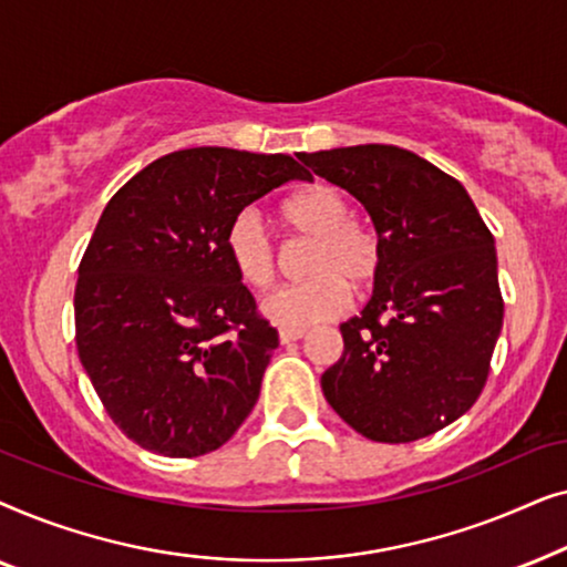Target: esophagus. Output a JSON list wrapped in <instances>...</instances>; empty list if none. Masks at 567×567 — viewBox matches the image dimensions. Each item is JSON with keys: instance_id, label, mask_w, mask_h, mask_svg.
<instances>
[{"instance_id": "1", "label": "esophagus", "mask_w": 567, "mask_h": 567, "mask_svg": "<svg viewBox=\"0 0 567 567\" xmlns=\"http://www.w3.org/2000/svg\"><path fill=\"white\" fill-rule=\"evenodd\" d=\"M305 332L307 330H301V328H281L278 330V340H281V343H293V340L305 338Z\"/></svg>"}]
</instances>
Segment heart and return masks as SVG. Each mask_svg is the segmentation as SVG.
<instances>
[{
  "instance_id": "obj_1",
  "label": "heart",
  "mask_w": 567,
  "mask_h": 567,
  "mask_svg": "<svg viewBox=\"0 0 567 567\" xmlns=\"http://www.w3.org/2000/svg\"><path fill=\"white\" fill-rule=\"evenodd\" d=\"M284 227L312 239L307 255L309 281L289 284L262 299L260 312L284 328H307L338 317L348 307V289L363 291L382 266V245L367 221L355 219L343 190L315 183L281 206ZM227 258L239 281L266 289L276 278L278 250L255 208L229 221L224 235Z\"/></svg>"
}]
</instances>
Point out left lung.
<instances>
[{"instance_id": "1", "label": "left lung", "mask_w": 567, "mask_h": 567, "mask_svg": "<svg viewBox=\"0 0 567 567\" xmlns=\"http://www.w3.org/2000/svg\"><path fill=\"white\" fill-rule=\"evenodd\" d=\"M367 208L382 245L374 293L340 324L330 408L382 444L431 436L483 392L503 328L495 239L460 181L392 144L301 154Z\"/></svg>"}]
</instances>
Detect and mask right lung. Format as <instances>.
<instances>
[{"instance_id": "right-lung-1", "label": "right lung", "mask_w": 567, "mask_h": 567, "mask_svg": "<svg viewBox=\"0 0 567 567\" xmlns=\"http://www.w3.org/2000/svg\"><path fill=\"white\" fill-rule=\"evenodd\" d=\"M289 154H165L107 200L74 289L76 351L113 423L146 452L200 456L235 436L278 332L224 247L229 221L278 185Z\"/></svg>"}]
</instances>
